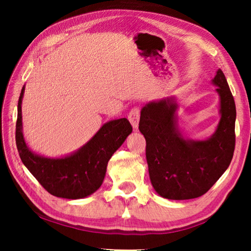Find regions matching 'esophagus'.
<instances>
[{"label": "esophagus", "mask_w": 251, "mask_h": 251, "mask_svg": "<svg viewBox=\"0 0 251 251\" xmlns=\"http://www.w3.org/2000/svg\"><path fill=\"white\" fill-rule=\"evenodd\" d=\"M139 116H141V113H139V109L137 107L131 109L128 114V120L130 122L131 126H133L135 129H137V127H138Z\"/></svg>", "instance_id": "esophagus-1"}]
</instances>
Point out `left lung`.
I'll use <instances>...</instances> for the list:
<instances>
[{
  "mask_svg": "<svg viewBox=\"0 0 251 251\" xmlns=\"http://www.w3.org/2000/svg\"><path fill=\"white\" fill-rule=\"evenodd\" d=\"M220 97V121L205 141L184 138L174 99L151 101L142 108L138 128L146 139L151 185L161 197L185 201L202 196L226 172L235 151L236 105L222 70L212 79Z\"/></svg>",
  "mask_w": 251,
  "mask_h": 251,
  "instance_id": "8db88e82",
  "label": "left lung"
}]
</instances>
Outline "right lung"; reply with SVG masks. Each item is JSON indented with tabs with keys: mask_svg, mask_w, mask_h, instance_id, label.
Returning <instances> with one entry per match:
<instances>
[{
	"mask_svg": "<svg viewBox=\"0 0 251 251\" xmlns=\"http://www.w3.org/2000/svg\"><path fill=\"white\" fill-rule=\"evenodd\" d=\"M18 104L15 141L21 160L37 181L53 196L79 199L95 193L104 180L108 160L131 130L127 118L110 121L100 127L90 142L70 156L46 158L27 147L22 133V99Z\"/></svg>",
	"mask_w": 251,
	"mask_h": 251,
	"instance_id": "right-lung-1",
	"label": "right lung"
}]
</instances>
